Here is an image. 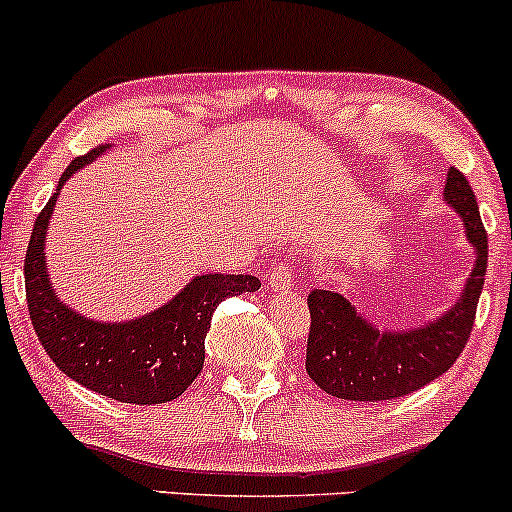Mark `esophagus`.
<instances>
[{"instance_id":"34e87169","label":"esophagus","mask_w":512,"mask_h":512,"mask_svg":"<svg viewBox=\"0 0 512 512\" xmlns=\"http://www.w3.org/2000/svg\"><path fill=\"white\" fill-rule=\"evenodd\" d=\"M293 288V274L288 269V264H276L267 279V291L274 293H288Z\"/></svg>"}]
</instances>
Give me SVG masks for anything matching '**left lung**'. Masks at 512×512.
I'll list each match as a JSON object with an SVG mask.
<instances>
[{"label": "left lung", "mask_w": 512, "mask_h": 512, "mask_svg": "<svg viewBox=\"0 0 512 512\" xmlns=\"http://www.w3.org/2000/svg\"><path fill=\"white\" fill-rule=\"evenodd\" d=\"M443 200L463 217L465 233L477 252L463 295L451 310L415 329H377L357 315L341 293L315 288L307 295L310 334L305 369L319 389L343 400H391L422 389L448 372L467 346L484 288L489 238L479 219L477 197L458 169H448Z\"/></svg>", "instance_id": "obj_1"}]
</instances>
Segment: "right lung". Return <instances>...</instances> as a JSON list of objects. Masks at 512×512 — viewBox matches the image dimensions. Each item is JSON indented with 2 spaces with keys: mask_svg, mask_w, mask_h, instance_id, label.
<instances>
[{
  "mask_svg": "<svg viewBox=\"0 0 512 512\" xmlns=\"http://www.w3.org/2000/svg\"><path fill=\"white\" fill-rule=\"evenodd\" d=\"M107 147L73 159L59 178L57 193L38 214L23 274L30 322L45 353L66 377L119 403L157 405L174 400L205 365V336L221 300L252 293L260 279L250 274H202L176 298L131 322H95L54 293L47 274L45 238L59 190Z\"/></svg>",
  "mask_w": 512,
  "mask_h": 512,
  "instance_id": "right-lung-1",
  "label": "right lung"
}]
</instances>
